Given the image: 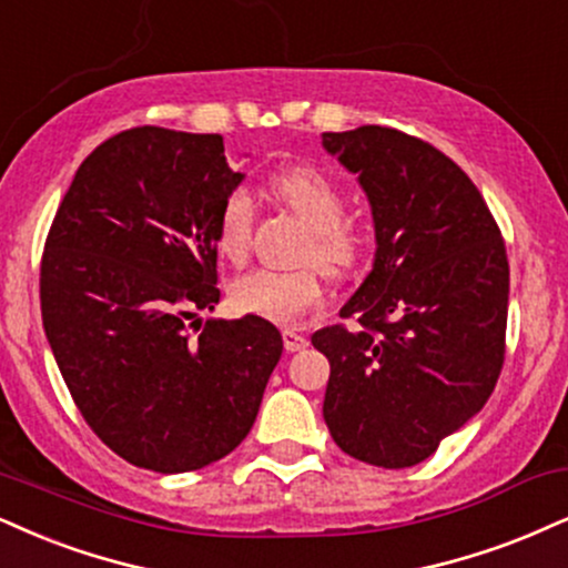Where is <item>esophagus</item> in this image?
<instances>
[{
    "label": "esophagus",
    "mask_w": 568,
    "mask_h": 568,
    "mask_svg": "<svg viewBox=\"0 0 568 568\" xmlns=\"http://www.w3.org/2000/svg\"><path fill=\"white\" fill-rule=\"evenodd\" d=\"M282 339H284V347L286 353H297V349H305L311 342L303 332H297V328H284L282 332Z\"/></svg>",
    "instance_id": "34e87169"
}]
</instances>
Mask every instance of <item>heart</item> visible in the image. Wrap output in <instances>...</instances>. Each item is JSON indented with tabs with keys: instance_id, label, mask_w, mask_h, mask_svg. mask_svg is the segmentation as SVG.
<instances>
[{
	"instance_id": "1",
	"label": "heart",
	"mask_w": 568,
	"mask_h": 568,
	"mask_svg": "<svg viewBox=\"0 0 568 568\" xmlns=\"http://www.w3.org/2000/svg\"><path fill=\"white\" fill-rule=\"evenodd\" d=\"M271 192L305 223L307 240L300 250L305 265L290 271L255 268L231 284V303L240 313L276 324H292L326 295L324 272L349 276L366 261V236L345 219L342 186L316 165H290L268 181ZM255 200L247 186L229 189L215 215V250L229 263H244L252 250ZM322 267L318 270L315 263Z\"/></svg>"
}]
</instances>
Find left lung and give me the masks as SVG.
I'll return each mask as SVG.
<instances>
[{
  "mask_svg": "<svg viewBox=\"0 0 568 568\" xmlns=\"http://www.w3.org/2000/svg\"><path fill=\"white\" fill-rule=\"evenodd\" d=\"M358 173L376 257L311 342L332 366L324 418L371 466L408 468L481 410L506 361V242L474 181L424 139L384 125L324 134Z\"/></svg>",
  "mask_w": 568,
  "mask_h": 568,
  "instance_id": "left-lung-1",
  "label": "left lung"
}]
</instances>
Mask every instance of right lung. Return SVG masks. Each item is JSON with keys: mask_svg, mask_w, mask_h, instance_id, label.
Segmentation results:
<instances>
[{"mask_svg": "<svg viewBox=\"0 0 568 568\" xmlns=\"http://www.w3.org/2000/svg\"><path fill=\"white\" fill-rule=\"evenodd\" d=\"M223 136L139 125L83 160L41 255V318L75 408L115 455L197 471L247 437L282 334L219 303Z\"/></svg>", "mask_w": 568, "mask_h": 568, "instance_id": "right-lung-1", "label": "right lung"}]
</instances>
